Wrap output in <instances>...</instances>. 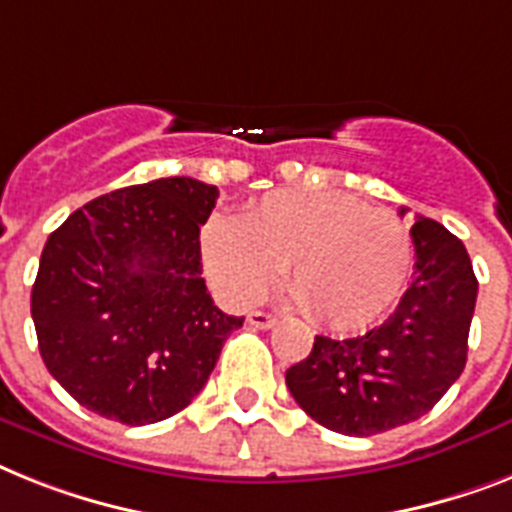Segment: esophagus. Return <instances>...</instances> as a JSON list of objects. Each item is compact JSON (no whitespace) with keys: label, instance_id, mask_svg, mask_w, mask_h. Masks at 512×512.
Returning <instances> with one entry per match:
<instances>
[{"label":"esophagus","instance_id":"1","mask_svg":"<svg viewBox=\"0 0 512 512\" xmlns=\"http://www.w3.org/2000/svg\"><path fill=\"white\" fill-rule=\"evenodd\" d=\"M248 322L256 329H272L274 324H277V316L264 314V311H251V314H248Z\"/></svg>","mask_w":512,"mask_h":512}]
</instances>
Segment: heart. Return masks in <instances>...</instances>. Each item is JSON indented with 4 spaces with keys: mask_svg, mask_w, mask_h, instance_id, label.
Returning <instances> with one entry per match:
<instances>
[{
    "mask_svg": "<svg viewBox=\"0 0 512 512\" xmlns=\"http://www.w3.org/2000/svg\"><path fill=\"white\" fill-rule=\"evenodd\" d=\"M209 280L230 303L248 306L280 277L316 322L361 329L403 295L413 269V235L390 211L345 193L277 190L243 211L211 217L201 230Z\"/></svg>",
    "mask_w": 512,
    "mask_h": 512,
    "instance_id": "b5f03b06",
    "label": "heart"
}]
</instances>
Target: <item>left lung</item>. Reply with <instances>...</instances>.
I'll use <instances>...</instances> for the list:
<instances>
[{"instance_id": "1", "label": "left lung", "mask_w": 512, "mask_h": 512, "mask_svg": "<svg viewBox=\"0 0 512 512\" xmlns=\"http://www.w3.org/2000/svg\"><path fill=\"white\" fill-rule=\"evenodd\" d=\"M411 235L416 280L398 308L361 337L319 335L308 358L285 374L295 403L337 434L369 437L411 424L466 366L479 293L466 246L426 217L416 219Z\"/></svg>"}]
</instances>
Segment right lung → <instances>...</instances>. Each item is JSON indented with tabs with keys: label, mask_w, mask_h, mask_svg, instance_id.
<instances>
[{
	"label": "right lung",
	"mask_w": 512,
	"mask_h": 512,
	"mask_svg": "<svg viewBox=\"0 0 512 512\" xmlns=\"http://www.w3.org/2000/svg\"><path fill=\"white\" fill-rule=\"evenodd\" d=\"M217 185L162 177L88 201L49 235L31 293L46 369L128 426L183 411L243 316L206 293L198 232Z\"/></svg>",
	"instance_id": "right-lung-1"
}]
</instances>
